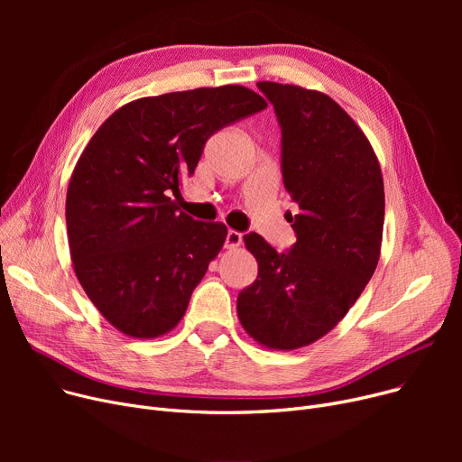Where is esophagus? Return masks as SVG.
Wrapping results in <instances>:
<instances>
[{"instance_id": "obj_1", "label": "esophagus", "mask_w": 462, "mask_h": 462, "mask_svg": "<svg viewBox=\"0 0 462 462\" xmlns=\"http://www.w3.org/2000/svg\"><path fill=\"white\" fill-rule=\"evenodd\" d=\"M241 241H244V236H241L239 232H236V230H228L225 247H226V249H237V247L241 245Z\"/></svg>"}]
</instances>
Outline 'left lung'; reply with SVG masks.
<instances>
[{"label": "left lung", "instance_id": "obj_1", "mask_svg": "<svg viewBox=\"0 0 462 462\" xmlns=\"http://www.w3.org/2000/svg\"><path fill=\"white\" fill-rule=\"evenodd\" d=\"M282 134V181L298 236L277 253L256 232L244 236L256 281L237 296V319L254 341L296 350L329 333L371 281L382 247L383 180L356 121L331 97L294 84L258 82Z\"/></svg>", "mask_w": 462, "mask_h": 462}]
</instances>
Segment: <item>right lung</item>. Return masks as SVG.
Masks as SVG:
<instances>
[{
	"instance_id": "1",
	"label": "right lung",
	"mask_w": 462,
	"mask_h": 462,
	"mask_svg": "<svg viewBox=\"0 0 462 462\" xmlns=\"http://www.w3.org/2000/svg\"><path fill=\"white\" fill-rule=\"evenodd\" d=\"M268 106L245 86L142 97L117 108L84 148L67 189L72 268L121 333L172 331L226 241L170 199L194 174L208 138Z\"/></svg>"
}]
</instances>
